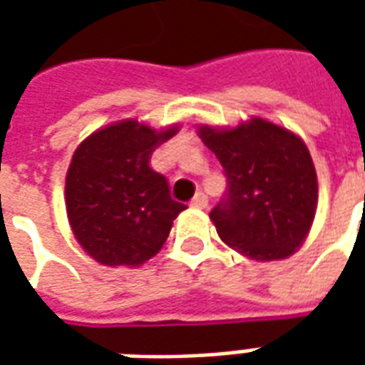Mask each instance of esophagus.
I'll return each instance as SVG.
<instances>
[{"label": "esophagus", "mask_w": 365, "mask_h": 365, "mask_svg": "<svg viewBox=\"0 0 365 365\" xmlns=\"http://www.w3.org/2000/svg\"><path fill=\"white\" fill-rule=\"evenodd\" d=\"M209 205V199H207L205 193H195V197L191 199V207H195V209H205Z\"/></svg>", "instance_id": "1"}]
</instances>
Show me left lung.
<instances>
[{
  "mask_svg": "<svg viewBox=\"0 0 365 365\" xmlns=\"http://www.w3.org/2000/svg\"><path fill=\"white\" fill-rule=\"evenodd\" d=\"M199 136L227 175V193L209 215L222 242L258 262L291 256L309 235L319 199L305 143L260 117L235 128L205 125Z\"/></svg>",
  "mask_w": 365,
  "mask_h": 365,
  "instance_id": "left-lung-1",
  "label": "left lung"
}]
</instances>
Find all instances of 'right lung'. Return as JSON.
I'll list each match as a JSON object with an SVG mask.
<instances>
[{"label":"right lung","mask_w":365,"mask_h":365,"mask_svg":"<svg viewBox=\"0 0 365 365\" xmlns=\"http://www.w3.org/2000/svg\"><path fill=\"white\" fill-rule=\"evenodd\" d=\"M178 127L156 133L138 120L96 130L72 156L66 213L74 237L103 266H140L166 242L185 205L170 195L168 180L150 168L152 152Z\"/></svg>","instance_id":"1"}]
</instances>
